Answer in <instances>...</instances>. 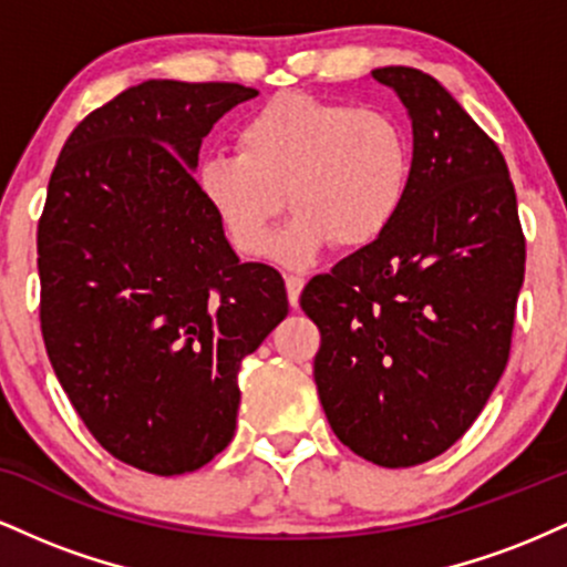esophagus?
I'll return each instance as SVG.
<instances>
[{
	"label": "esophagus",
	"instance_id": "34e87169",
	"mask_svg": "<svg viewBox=\"0 0 567 567\" xmlns=\"http://www.w3.org/2000/svg\"><path fill=\"white\" fill-rule=\"evenodd\" d=\"M306 279L301 275H288L285 277V288H288V301L290 306H298V298H301Z\"/></svg>",
	"mask_w": 567,
	"mask_h": 567
}]
</instances>
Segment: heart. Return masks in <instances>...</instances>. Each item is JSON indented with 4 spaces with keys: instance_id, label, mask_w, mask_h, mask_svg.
<instances>
[{
    "instance_id": "b5f03b06",
    "label": "heart",
    "mask_w": 567,
    "mask_h": 567,
    "mask_svg": "<svg viewBox=\"0 0 567 567\" xmlns=\"http://www.w3.org/2000/svg\"><path fill=\"white\" fill-rule=\"evenodd\" d=\"M237 152L197 167V192L239 256H266L288 205L296 210L275 256L315 261L330 245L360 250L394 226L405 205L413 148L394 114L309 93H279L234 133Z\"/></svg>"
}]
</instances>
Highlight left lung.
I'll return each mask as SVG.
<instances>
[{
  "label": "left lung",
  "instance_id": "left-lung-1",
  "mask_svg": "<svg viewBox=\"0 0 567 567\" xmlns=\"http://www.w3.org/2000/svg\"><path fill=\"white\" fill-rule=\"evenodd\" d=\"M413 122L405 205L379 243L309 279L315 381L336 437L402 470L432 461L483 413L512 349L525 237L509 167L434 76L375 69Z\"/></svg>",
  "mask_w": 567,
  "mask_h": 567
}]
</instances>
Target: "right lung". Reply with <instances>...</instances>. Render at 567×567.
<instances>
[{
	"instance_id": "add662e5",
	"label": "right lung",
	"mask_w": 567,
	"mask_h": 567,
	"mask_svg": "<svg viewBox=\"0 0 567 567\" xmlns=\"http://www.w3.org/2000/svg\"><path fill=\"white\" fill-rule=\"evenodd\" d=\"M258 90L148 80L90 112L37 229L39 322L63 392L114 458L171 477L237 429V373L288 315L282 275L243 264L194 181L202 138Z\"/></svg>"
}]
</instances>
